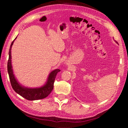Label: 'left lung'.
<instances>
[{
  "label": "left lung",
  "instance_id": "8db88e82",
  "mask_svg": "<svg viewBox=\"0 0 128 128\" xmlns=\"http://www.w3.org/2000/svg\"><path fill=\"white\" fill-rule=\"evenodd\" d=\"M116 42V43H117V42Z\"/></svg>",
  "mask_w": 128,
  "mask_h": 128
}]
</instances>
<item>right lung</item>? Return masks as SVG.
<instances>
[{
    "instance_id": "right-lung-1",
    "label": "right lung",
    "mask_w": 128,
    "mask_h": 128,
    "mask_svg": "<svg viewBox=\"0 0 128 128\" xmlns=\"http://www.w3.org/2000/svg\"><path fill=\"white\" fill-rule=\"evenodd\" d=\"M16 38L17 36L10 44L9 51V59H8L7 64L8 73L9 74L10 82L13 89L17 94L29 100H36L46 98L52 91L54 88V83L55 81L56 74H58V72H60V70L56 69L52 71L48 75L46 84L41 87L31 88L22 86L20 84V83H19L15 77L14 72H13L12 66L11 48L14 41Z\"/></svg>"
}]
</instances>
